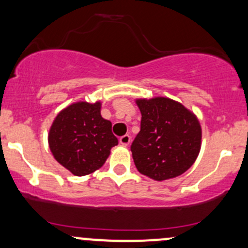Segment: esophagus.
I'll use <instances>...</instances> for the list:
<instances>
[{
	"label": "esophagus",
	"mask_w": 248,
	"mask_h": 248,
	"mask_svg": "<svg viewBox=\"0 0 248 248\" xmlns=\"http://www.w3.org/2000/svg\"><path fill=\"white\" fill-rule=\"evenodd\" d=\"M130 142H131V137H130L129 135H124V136H122L121 138H119V143H121V144L124 145V146L129 145Z\"/></svg>",
	"instance_id": "obj_1"
}]
</instances>
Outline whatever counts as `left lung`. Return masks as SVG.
<instances>
[{"label":"left lung","instance_id":"left-lung-1","mask_svg":"<svg viewBox=\"0 0 248 248\" xmlns=\"http://www.w3.org/2000/svg\"><path fill=\"white\" fill-rule=\"evenodd\" d=\"M136 104L142 121L131 153L138 171L155 181L187 171L201 149V125L195 114L164 97L136 99Z\"/></svg>","mask_w":248,"mask_h":248}]
</instances>
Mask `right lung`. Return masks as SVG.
Masks as SVG:
<instances>
[{
	"label": "right lung",
	"instance_id": "1",
	"mask_svg": "<svg viewBox=\"0 0 248 248\" xmlns=\"http://www.w3.org/2000/svg\"><path fill=\"white\" fill-rule=\"evenodd\" d=\"M102 104L78 102L58 113L49 129L53 156L76 176L92 174L108 159L118 140L110 121L100 114Z\"/></svg>",
	"mask_w": 248,
	"mask_h": 248
}]
</instances>
